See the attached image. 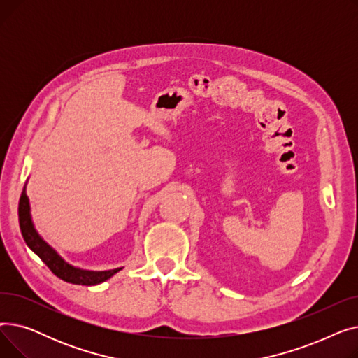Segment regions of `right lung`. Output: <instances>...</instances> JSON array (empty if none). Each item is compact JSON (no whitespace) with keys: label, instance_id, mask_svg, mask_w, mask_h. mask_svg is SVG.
<instances>
[{"label":"right lung","instance_id":"obj_1","mask_svg":"<svg viewBox=\"0 0 358 358\" xmlns=\"http://www.w3.org/2000/svg\"><path fill=\"white\" fill-rule=\"evenodd\" d=\"M18 222H20L22 235L27 243V247L45 262L56 277H59L61 280L66 281V283L83 286L100 285L122 270L115 268L107 271H88L68 264V262L64 258H61L59 254L50 245H48V243L41 238V235L36 232L30 216V204L26 196V187L23 189L20 203H18Z\"/></svg>","mask_w":358,"mask_h":358}]
</instances>
